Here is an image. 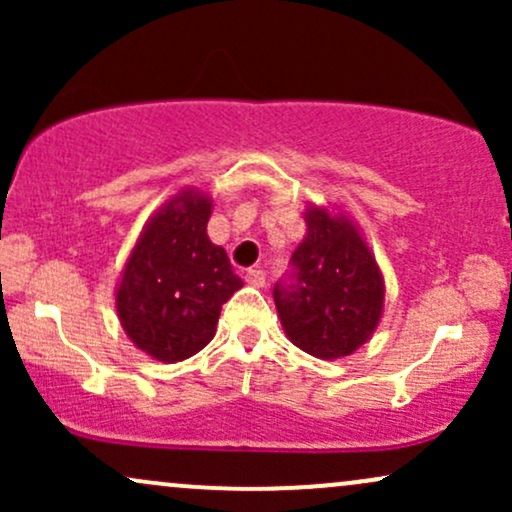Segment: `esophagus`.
<instances>
[{
	"mask_svg": "<svg viewBox=\"0 0 512 512\" xmlns=\"http://www.w3.org/2000/svg\"><path fill=\"white\" fill-rule=\"evenodd\" d=\"M245 281H248L250 286H257V289H262V286L267 284V272H264V269L252 267V269H248V272H245Z\"/></svg>",
	"mask_w": 512,
	"mask_h": 512,
	"instance_id": "obj_1",
	"label": "esophagus"
}]
</instances>
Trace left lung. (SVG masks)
Listing matches in <instances>:
<instances>
[{"label": "left lung", "instance_id": "left-lung-1", "mask_svg": "<svg viewBox=\"0 0 512 512\" xmlns=\"http://www.w3.org/2000/svg\"><path fill=\"white\" fill-rule=\"evenodd\" d=\"M308 236L291 255L272 296L298 349L317 358L349 356L383 313V276L354 223L325 209L305 214Z\"/></svg>", "mask_w": 512, "mask_h": 512}]
</instances>
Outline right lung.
Segmentation results:
<instances>
[{
  "label": "right lung",
  "mask_w": 512,
  "mask_h": 512,
  "mask_svg": "<svg viewBox=\"0 0 512 512\" xmlns=\"http://www.w3.org/2000/svg\"><path fill=\"white\" fill-rule=\"evenodd\" d=\"M209 214L207 197H175L146 226L122 274L117 315L129 339L158 361L202 351L221 305L243 286L226 250L207 236Z\"/></svg>",
  "instance_id": "add662e5"
}]
</instances>
